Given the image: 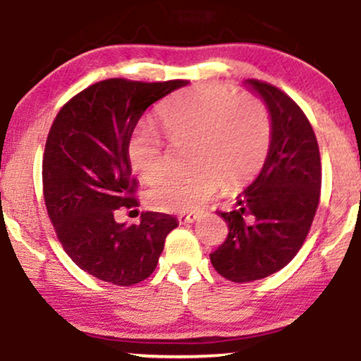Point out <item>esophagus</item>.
Segmentation results:
<instances>
[{
	"instance_id": "1",
	"label": "esophagus",
	"mask_w": 361,
	"mask_h": 361,
	"mask_svg": "<svg viewBox=\"0 0 361 361\" xmlns=\"http://www.w3.org/2000/svg\"><path fill=\"white\" fill-rule=\"evenodd\" d=\"M197 221V214H181L178 215V222L180 224H192Z\"/></svg>"
}]
</instances>
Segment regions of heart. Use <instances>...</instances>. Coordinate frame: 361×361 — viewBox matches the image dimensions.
<instances>
[{"instance_id":"b5f03b06","label":"heart","mask_w":361,"mask_h":361,"mask_svg":"<svg viewBox=\"0 0 361 361\" xmlns=\"http://www.w3.org/2000/svg\"><path fill=\"white\" fill-rule=\"evenodd\" d=\"M173 146L186 149L188 171L164 176L147 190L146 202L161 212H193L215 193L231 190L258 173L271 142L270 114L252 94H234L222 85L185 91L159 111ZM132 171L154 181L166 171V146L152 128L139 127L127 144Z\"/></svg>"}]
</instances>
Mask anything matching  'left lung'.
I'll return each instance as SVG.
<instances>
[{
    "instance_id": "obj_1",
    "label": "left lung",
    "mask_w": 361,
    "mask_h": 361,
    "mask_svg": "<svg viewBox=\"0 0 361 361\" xmlns=\"http://www.w3.org/2000/svg\"><path fill=\"white\" fill-rule=\"evenodd\" d=\"M267 103L271 142L258 178L239 193L226 241L210 252L224 279L246 283L287 267L307 238L321 197V154L309 118L287 93L247 80Z\"/></svg>"
}]
</instances>
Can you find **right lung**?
I'll return each instance as SVG.
<instances>
[{"instance_id":"add662e5","label":"right lung","mask_w":361,"mask_h":361,"mask_svg":"<svg viewBox=\"0 0 361 361\" xmlns=\"http://www.w3.org/2000/svg\"><path fill=\"white\" fill-rule=\"evenodd\" d=\"M188 81L111 78L73 97L54 118L42 159L44 200L57 239L81 270L130 287L156 270L164 239L178 222L142 212L140 224H118L120 209H135L127 144L152 103Z\"/></svg>"}]
</instances>
